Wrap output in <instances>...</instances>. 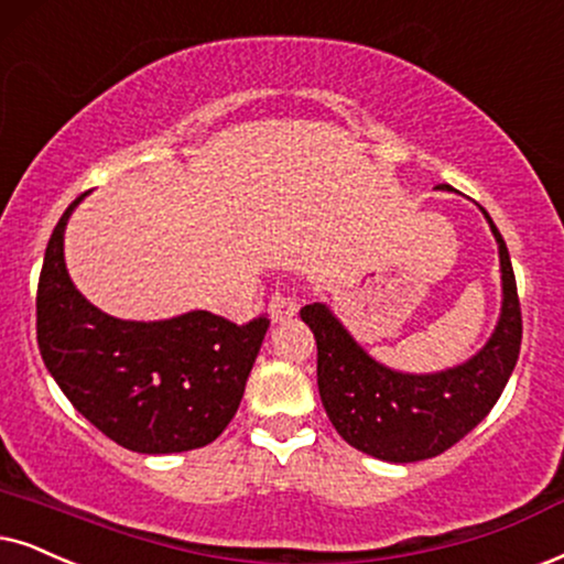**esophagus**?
Instances as JSON below:
<instances>
[{
	"label": "esophagus",
	"mask_w": 564,
	"mask_h": 564,
	"mask_svg": "<svg viewBox=\"0 0 564 564\" xmlns=\"http://www.w3.org/2000/svg\"><path fill=\"white\" fill-rule=\"evenodd\" d=\"M299 304L294 302V296L289 291H273V296L268 299V315L273 323H286L296 315Z\"/></svg>",
	"instance_id": "1"
}]
</instances>
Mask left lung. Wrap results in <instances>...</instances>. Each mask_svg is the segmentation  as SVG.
Wrapping results in <instances>:
<instances>
[{
	"mask_svg": "<svg viewBox=\"0 0 564 564\" xmlns=\"http://www.w3.org/2000/svg\"><path fill=\"white\" fill-rule=\"evenodd\" d=\"M484 210V208H481ZM487 216L502 265V315L495 335L466 365L440 375H401L377 365L323 304L302 306L317 340V388L335 430L356 451L413 463L451 451L497 403L516 369L523 317L502 234Z\"/></svg>",
	"mask_w": 564,
	"mask_h": 564,
	"instance_id": "1",
	"label": "left lung"
}]
</instances>
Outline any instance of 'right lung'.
I'll return each mask as SVG.
<instances>
[{"label":"right lung","instance_id":"obj_1","mask_svg":"<svg viewBox=\"0 0 564 564\" xmlns=\"http://www.w3.org/2000/svg\"><path fill=\"white\" fill-rule=\"evenodd\" d=\"M62 213L35 294L41 359L62 393L106 437L134 453H184L210 445L245 395L270 319L245 325L210 315L124 323L104 315L69 281Z\"/></svg>","mask_w":564,"mask_h":564}]
</instances>
